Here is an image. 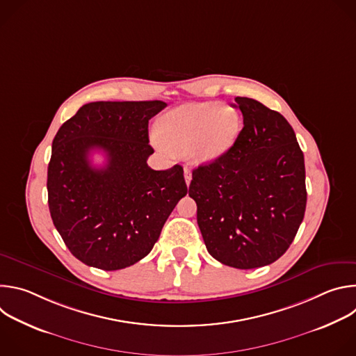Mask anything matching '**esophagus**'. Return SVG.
<instances>
[{"instance_id":"obj_1","label":"esophagus","mask_w":356,"mask_h":356,"mask_svg":"<svg viewBox=\"0 0 356 356\" xmlns=\"http://www.w3.org/2000/svg\"><path fill=\"white\" fill-rule=\"evenodd\" d=\"M184 180H186V184L188 186L190 181H191V170L188 168H184Z\"/></svg>"}]
</instances>
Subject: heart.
<instances>
[{"label":"heart","instance_id":"1","mask_svg":"<svg viewBox=\"0 0 356 356\" xmlns=\"http://www.w3.org/2000/svg\"><path fill=\"white\" fill-rule=\"evenodd\" d=\"M161 140L197 163H210L222 156L241 132L238 111L218 101L190 103L168 111L158 120Z\"/></svg>","mask_w":356,"mask_h":356}]
</instances>
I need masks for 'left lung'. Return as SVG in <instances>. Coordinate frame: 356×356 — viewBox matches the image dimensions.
I'll use <instances>...</instances> for the list:
<instances>
[{"mask_svg":"<svg viewBox=\"0 0 356 356\" xmlns=\"http://www.w3.org/2000/svg\"><path fill=\"white\" fill-rule=\"evenodd\" d=\"M243 128L222 156L193 170L188 195L210 255L236 269L277 261L307 202L304 155L287 120L259 101L236 97Z\"/></svg>","mask_w":356,"mask_h":356,"instance_id":"left-lung-1","label":"left lung"}]
</instances>
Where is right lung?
<instances>
[{
  "instance_id": "obj_1",
  "label": "right lung",
  "mask_w": 356,
  "mask_h": 356,
  "mask_svg": "<svg viewBox=\"0 0 356 356\" xmlns=\"http://www.w3.org/2000/svg\"><path fill=\"white\" fill-rule=\"evenodd\" d=\"M163 101H97L83 106L58 131L47 166L50 217L69 250L103 270L128 268L154 248L187 194L183 168L154 170L147 124ZM104 151L103 168L90 165Z\"/></svg>"
}]
</instances>
